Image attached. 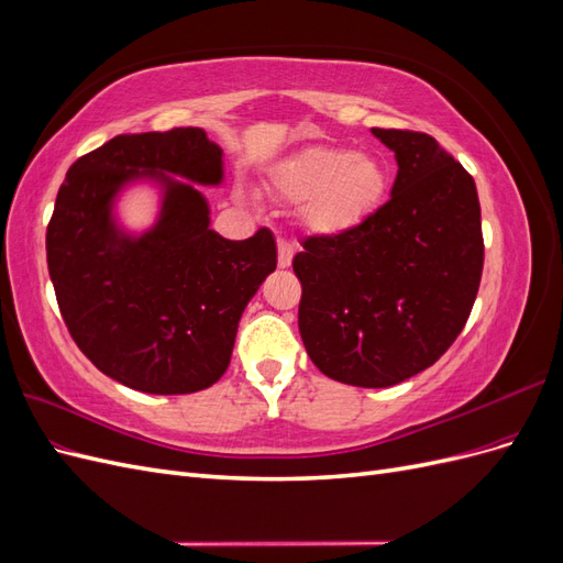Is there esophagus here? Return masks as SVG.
<instances>
[{
  "label": "esophagus",
  "instance_id": "34e87169",
  "mask_svg": "<svg viewBox=\"0 0 563 563\" xmlns=\"http://www.w3.org/2000/svg\"><path fill=\"white\" fill-rule=\"evenodd\" d=\"M277 249H279V258H277V265L284 269V267L291 265V258H294V246L288 244V242H284V240H279Z\"/></svg>",
  "mask_w": 563,
  "mask_h": 563
}]
</instances>
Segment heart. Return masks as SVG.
Wrapping results in <instances>:
<instances>
[{
    "label": "heart",
    "mask_w": 563,
    "mask_h": 563,
    "mask_svg": "<svg viewBox=\"0 0 563 563\" xmlns=\"http://www.w3.org/2000/svg\"><path fill=\"white\" fill-rule=\"evenodd\" d=\"M275 192L302 203V220L317 234L347 232L380 207L385 168L368 155L338 147H308L272 172Z\"/></svg>",
    "instance_id": "obj_1"
}]
</instances>
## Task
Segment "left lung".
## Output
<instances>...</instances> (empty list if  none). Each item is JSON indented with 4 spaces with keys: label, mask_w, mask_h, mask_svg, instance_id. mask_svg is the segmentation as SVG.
<instances>
[{
    "label": "left lung",
    "mask_w": 563,
    "mask_h": 563,
    "mask_svg": "<svg viewBox=\"0 0 563 563\" xmlns=\"http://www.w3.org/2000/svg\"><path fill=\"white\" fill-rule=\"evenodd\" d=\"M371 133L399 166L389 201L347 232L308 236L294 272L314 366L345 385L389 387L432 366L463 331L484 236L474 178L432 135Z\"/></svg>",
    "instance_id": "1"
}]
</instances>
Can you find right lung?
Segmentation results:
<instances>
[{"instance_id":"obj_1","label":"right lung","mask_w":563,"mask_h":563,"mask_svg":"<svg viewBox=\"0 0 563 563\" xmlns=\"http://www.w3.org/2000/svg\"><path fill=\"white\" fill-rule=\"evenodd\" d=\"M223 178V150L195 126L114 135L67 172L46 228L48 275L77 347L112 380L190 395L225 373L277 244L267 228L244 242L211 230L197 185ZM135 181L161 190L158 220L139 235L113 216Z\"/></svg>"}]
</instances>
